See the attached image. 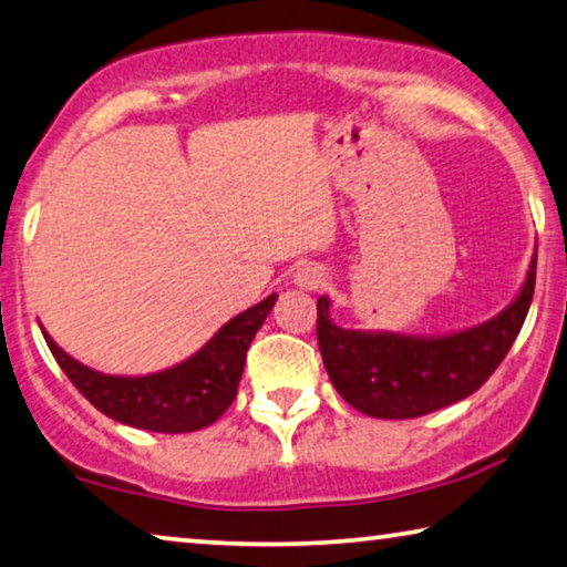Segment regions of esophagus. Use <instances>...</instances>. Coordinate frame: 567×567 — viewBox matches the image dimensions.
<instances>
[{"label": "esophagus", "mask_w": 567, "mask_h": 567, "mask_svg": "<svg viewBox=\"0 0 567 567\" xmlns=\"http://www.w3.org/2000/svg\"><path fill=\"white\" fill-rule=\"evenodd\" d=\"M322 282H326V269L320 265H302L295 272V285L302 287V290H318Z\"/></svg>", "instance_id": "esophagus-1"}]
</instances>
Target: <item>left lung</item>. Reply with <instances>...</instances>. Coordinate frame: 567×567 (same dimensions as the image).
Listing matches in <instances>:
<instances>
[{
    "label": "left lung",
    "mask_w": 567,
    "mask_h": 567,
    "mask_svg": "<svg viewBox=\"0 0 567 567\" xmlns=\"http://www.w3.org/2000/svg\"><path fill=\"white\" fill-rule=\"evenodd\" d=\"M537 251L527 280L499 316L449 336L346 330L318 298V346L336 391L373 419H416L472 396L519 336L535 292Z\"/></svg>",
    "instance_id": "obj_1"
}]
</instances>
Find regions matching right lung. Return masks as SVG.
Returning a JSON list of instances; mask_svg holds the SVG:
<instances>
[{
	"mask_svg": "<svg viewBox=\"0 0 567 567\" xmlns=\"http://www.w3.org/2000/svg\"><path fill=\"white\" fill-rule=\"evenodd\" d=\"M275 300L277 295H269L255 308L239 312L184 363L148 375L93 371L68 355L48 336V330L40 328L62 371L97 411L133 429L186 434L214 424L231 406L245 371L247 348L262 328Z\"/></svg>",
	"mask_w": 567,
	"mask_h": 567,
	"instance_id": "obj_1",
	"label": "right lung"
}]
</instances>
